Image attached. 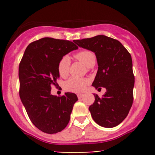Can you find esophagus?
Returning <instances> with one entry per match:
<instances>
[{
    "label": "esophagus",
    "instance_id": "obj_1",
    "mask_svg": "<svg viewBox=\"0 0 155 155\" xmlns=\"http://www.w3.org/2000/svg\"><path fill=\"white\" fill-rule=\"evenodd\" d=\"M84 96V94H81V93H79V94H77V97H78V98H81V97H82Z\"/></svg>",
    "mask_w": 155,
    "mask_h": 155
}]
</instances>
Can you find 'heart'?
I'll use <instances>...</instances> for the list:
<instances>
[{
	"instance_id": "obj_1",
	"label": "heart",
	"mask_w": 155,
	"mask_h": 155,
	"mask_svg": "<svg viewBox=\"0 0 155 155\" xmlns=\"http://www.w3.org/2000/svg\"><path fill=\"white\" fill-rule=\"evenodd\" d=\"M74 57L87 67L91 68L94 66L96 62L95 55L90 50L80 51L74 55ZM71 65V60L69 57L64 56L60 60L58 64V74L62 77H65L69 72V68ZM90 84V79L87 78L71 77L67 80L64 84V88L67 91L80 92H83Z\"/></svg>"
}]
</instances>
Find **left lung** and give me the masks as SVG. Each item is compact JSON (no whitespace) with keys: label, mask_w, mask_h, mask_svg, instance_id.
<instances>
[{"label":"left lung","mask_w":155,"mask_h":155,"mask_svg":"<svg viewBox=\"0 0 155 155\" xmlns=\"http://www.w3.org/2000/svg\"><path fill=\"white\" fill-rule=\"evenodd\" d=\"M74 42L95 52L98 69L92 86L106 90L101 98L94 94L95 101L89 107L92 119L102 127H116L126 118L133 104L135 78L131 55L119 41L106 35Z\"/></svg>","instance_id":"1"}]
</instances>
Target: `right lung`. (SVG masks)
<instances>
[{
	"label": "right lung",
	"instance_id": "add662e5",
	"mask_svg": "<svg viewBox=\"0 0 155 155\" xmlns=\"http://www.w3.org/2000/svg\"><path fill=\"white\" fill-rule=\"evenodd\" d=\"M78 47L72 41L52 38L32 42L25 51L19 66V96L30 120L42 132H60L68 124L76 94L51 95L52 85L60 77V60Z\"/></svg>",
	"mask_w": 155,
	"mask_h": 155
}]
</instances>
